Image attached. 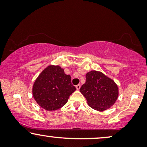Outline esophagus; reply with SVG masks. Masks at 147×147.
Returning a JSON list of instances; mask_svg holds the SVG:
<instances>
[{
    "label": "esophagus",
    "mask_w": 147,
    "mask_h": 147,
    "mask_svg": "<svg viewBox=\"0 0 147 147\" xmlns=\"http://www.w3.org/2000/svg\"><path fill=\"white\" fill-rule=\"evenodd\" d=\"M76 88L78 90H79L80 89V88H81V85H80V84H78V85L76 86Z\"/></svg>",
    "instance_id": "34e87169"
}]
</instances>
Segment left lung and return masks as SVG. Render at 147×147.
Masks as SVG:
<instances>
[{
    "label": "left lung",
    "mask_w": 147,
    "mask_h": 147,
    "mask_svg": "<svg viewBox=\"0 0 147 147\" xmlns=\"http://www.w3.org/2000/svg\"><path fill=\"white\" fill-rule=\"evenodd\" d=\"M86 78L80 92L90 107L102 112L114 105L118 97V88L113 80L96 70L88 72Z\"/></svg>",
    "instance_id": "left-lung-1"
}]
</instances>
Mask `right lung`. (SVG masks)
Listing matches in <instances>:
<instances>
[{"label": "right lung", "instance_id": "right-lung-1", "mask_svg": "<svg viewBox=\"0 0 147 147\" xmlns=\"http://www.w3.org/2000/svg\"><path fill=\"white\" fill-rule=\"evenodd\" d=\"M76 88L71 76L59 65H50L41 71L33 86V96L37 103L48 111L58 110L67 103Z\"/></svg>", "mask_w": 147, "mask_h": 147}]
</instances>
